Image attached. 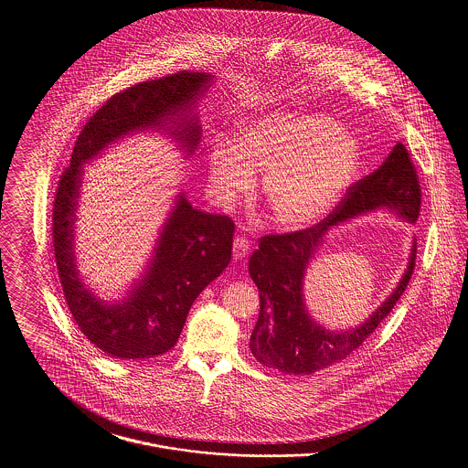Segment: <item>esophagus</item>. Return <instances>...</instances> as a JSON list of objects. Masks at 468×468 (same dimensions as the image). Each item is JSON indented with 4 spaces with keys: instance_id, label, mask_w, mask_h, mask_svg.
Instances as JSON below:
<instances>
[{
    "instance_id": "34e87169",
    "label": "esophagus",
    "mask_w": 468,
    "mask_h": 468,
    "mask_svg": "<svg viewBox=\"0 0 468 468\" xmlns=\"http://www.w3.org/2000/svg\"><path fill=\"white\" fill-rule=\"evenodd\" d=\"M249 249H250L249 240L245 237H237L233 240V260L235 261H242L244 258L249 256Z\"/></svg>"
}]
</instances>
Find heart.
Returning <instances> with one entry per match:
<instances>
[{"label":"heart","instance_id":"heart-1","mask_svg":"<svg viewBox=\"0 0 468 468\" xmlns=\"http://www.w3.org/2000/svg\"><path fill=\"white\" fill-rule=\"evenodd\" d=\"M359 145L330 117L317 113H273L245 122L233 144L218 140L208 153L216 195L240 200L263 176V195L273 219L300 228L326 216L356 174Z\"/></svg>","mask_w":468,"mask_h":468}]
</instances>
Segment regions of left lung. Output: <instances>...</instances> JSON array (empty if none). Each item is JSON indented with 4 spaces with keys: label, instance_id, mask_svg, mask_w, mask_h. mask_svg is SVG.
Instances as JSON below:
<instances>
[{
    "label": "left lung",
    "instance_id": "1",
    "mask_svg": "<svg viewBox=\"0 0 468 468\" xmlns=\"http://www.w3.org/2000/svg\"><path fill=\"white\" fill-rule=\"evenodd\" d=\"M378 207L395 210L410 223L420 218L421 186L401 142L378 170L347 187L344 198L324 219L303 229L260 239L249 260V275L260 290V315L249 346L261 365L294 376L324 370L361 347L395 309L416 267V245H412L409 267L399 288L370 319L349 332L335 334L314 323L302 294L305 267L328 228Z\"/></svg>",
    "mask_w": 468,
    "mask_h": 468
}]
</instances>
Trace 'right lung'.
Masks as SVG:
<instances>
[{"label":"right lung","mask_w":468,"mask_h":468,"mask_svg":"<svg viewBox=\"0 0 468 468\" xmlns=\"http://www.w3.org/2000/svg\"><path fill=\"white\" fill-rule=\"evenodd\" d=\"M208 82L207 73L177 71L115 92L82 128L58 184L52 245L61 288L80 332L109 356L147 359L168 353L177 344L193 302L231 260L235 223L228 216L193 208L180 195L144 281L126 302L103 305L84 288L73 263V221L82 165L119 136L165 126L168 119L189 111ZM189 115L184 113L178 123L174 121L172 134L193 153L201 133Z\"/></svg>","instance_id":"add662e5"}]
</instances>
